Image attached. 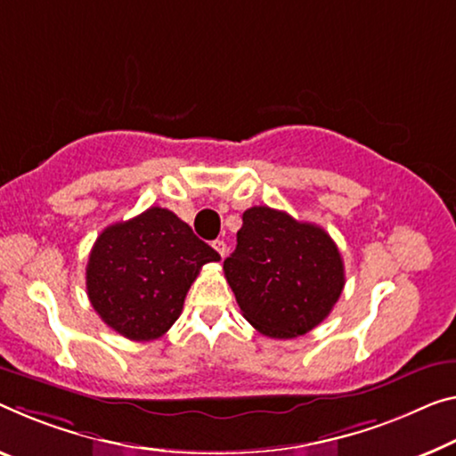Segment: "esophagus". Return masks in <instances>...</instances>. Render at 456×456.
<instances>
[{"mask_svg":"<svg viewBox=\"0 0 456 456\" xmlns=\"http://www.w3.org/2000/svg\"><path fill=\"white\" fill-rule=\"evenodd\" d=\"M212 247L216 248V252H218V255L224 258V256H226V242H224V240H214L212 242Z\"/></svg>","mask_w":456,"mask_h":456,"instance_id":"1","label":"esophagus"}]
</instances>
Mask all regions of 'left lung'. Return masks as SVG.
<instances>
[{
	"label": "left lung",
	"instance_id": "left-lung-1",
	"mask_svg": "<svg viewBox=\"0 0 456 456\" xmlns=\"http://www.w3.org/2000/svg\"><path fill=\"white\" fill-rule=\"evenodd\" d=\"M224 273L242 316L271 338L314 330L345 287V263L330 234L269 206L242 214Z\"/></svg>",
	"mask_w": 456,
	"mask_h": 456
}]
</instances>
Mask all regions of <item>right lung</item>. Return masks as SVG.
Masks as SVG:
<instances>
[{
    "label": "right lung",
    "instance_id": "1",
    "mask_svg": "<svg viewBox=\"0 0 456 456\" xmlns=\"http://www.w3.org/2000/svg\"><path fill=\"white\" fill-rule=\"evenodd\" d=\"M220 261L171 209L152 206L97 236L86 269L87 296L126 338H160L181 316L189 287L206 263Z\"/></svg>",
    "mask_w": 456,
    "mask_h": 456
}]
</instances>
